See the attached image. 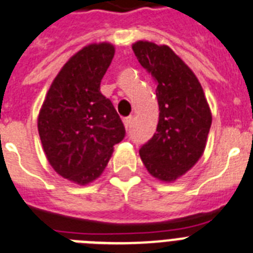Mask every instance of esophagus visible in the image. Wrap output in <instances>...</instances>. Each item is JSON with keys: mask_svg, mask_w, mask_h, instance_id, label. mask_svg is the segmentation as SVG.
I'll list each match as a JSON object with an SVG mask.
<instances>
[{"mask_svg": "<svg viewBox=\"0 0 253 253\" xmlns=\"http://www.w3.org/2000/svg\"><path fill=\"white\" fill-rule=\"evenodd\" d=\"M131 121H132V116L125 117V118H123V123H125V127H126V128H128V127H130Z\"/></svg>", "mask_w": 253, "mask_h": 253, "instance_id": "34e87169", "label": "esophagus"}]
</instances>
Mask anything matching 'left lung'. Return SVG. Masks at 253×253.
Instances as JSON below:
<instances>
[{
    "instance_id": "8db88e82",
    "label": "left lung",
    "mask_w": 253,
    "mask_h": 253,
    "mask_svg": "<svg viewBox=\"0 0 253 253\" xmlns=\"http://www.w3.org/2000/svg\"><path fill=\"white\" fill-rule=\"evenodd\" d=\"M132 50L155 79L160 109L157 130L140 148V159L155 178L174 182L203 156L212 113L196 75L168 45L137 41Z\"/></svg>"
}]
</instances>
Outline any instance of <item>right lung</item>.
I'll return each mask as SVG.
<instances>
[{
	"label": "right lung",
	"mask_w": 253,
	"mask_h": 253,
	"mask_svg": "<svg viewBox=\"0 0 253 253\" xmlns=\"http://www.w3.org/2000/svg\"><path fill=\"white\" fill-rule=\"evenodd\" d=\"M114 57L109 42L74 54L53 80L38 120L45 155L61 176L77 184L97 179L126 130L112 101L100 92Z\"/></svg>",
	"instance_id": "obj_1"
}]
</instances>
